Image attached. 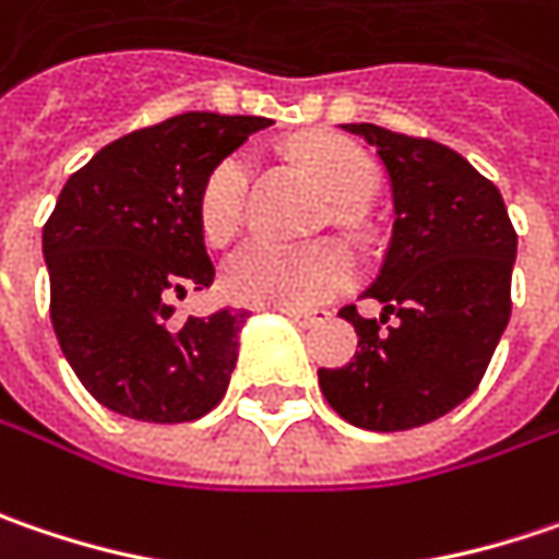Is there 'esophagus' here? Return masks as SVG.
Wrapping results in <instances>:
<instances>
[{
	"instance_id": "34e87169",
	"label": "esophagus",
	"mask_w": 559,
	"mask_h": 559,
	"mask_svg": "<svg viewBox=\"0 0 559 559\" xmlns=\"http://www.w3.org/2000/svg\"><path fill=\"white\" fill-rule=\"evenodd\" d=\"M280 314H286L298 326H314L326 318V311H301V308H280Z\"/></svg>"
}]
</instances>
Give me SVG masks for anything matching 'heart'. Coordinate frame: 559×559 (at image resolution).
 Segmentation results:
<instances>
[{
  "instance_id": "heart-1",
  "label": "heart",
  "mask_w": 559,
  "mask_h": 559,
  "mask_svg": "<svg viewBox=\"0 0 559 559\" xmlns=\"http://www.w3.org/2000/svg\"><path fill=\"white\" fill-rule=\"evenodd\" d=\"M298 156L318 176L323 191L352 207L374 188V163L358 144L340 134H311L298 144ZM251 159L226 156L201 188L198 223L210 245L236 236L245 219ZM355 280V258L336 241L308 248H286L266 238H251L223 264L219 286L229 301L251 308H311L333 295L346 293Z\"/></svg>"
}]
</instances>
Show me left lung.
I'll return each instance as SVG.
<instances>
[{"label":"left lung","instance_id":"1","mask_svg":"<svg viewBox=\"0 0 559 559\" xmlns=\"http://www.w3.org/2000/svg\"><path fill=\"white\" fill-rule=\"evenodd\" d=\"M374 144L393 188V238L368 298L380 318L346 305L358 349L321 368V393L355 428L408 431L475 393L510 323L516 229L507 204L465 156L400 131L343 126Z\"/></svg>","mask_w":559,"mask_h":559}]
</instances>
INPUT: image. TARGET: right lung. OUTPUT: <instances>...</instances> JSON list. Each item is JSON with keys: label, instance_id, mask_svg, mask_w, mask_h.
Here are the masks:
<instances>
[{"label": "right lung", "instance_id": "1", "mask_svg": "<svg viewBox=\"0 0 559 559\" xmlns=\"http://www.w3.org/2000/svg\"><path fill=\"white\" fill-rule=\"evenodd\" d=\"M266 126L261 116H173L106 144L62 188L43 226L49 318L99 405L179 425L223 400L248 311L173 321V301L213 283L201 188Z\"/></svg>", "mask_w": 559, "mask_h": 559}]
</instances>
